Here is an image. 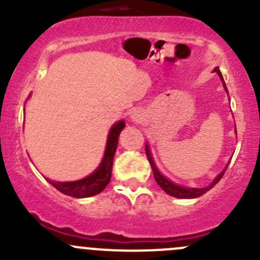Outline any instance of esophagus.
<instances>
[{"mask_svg":"<svg viewBox=\"0 0 260 260\" xmlns=\"http://www.w3.org/2000/svg\"><path fill=\"white\" fill-rule=\"evenodd\" d=\"M129 118L132 122H142L145 119V112L142 109H133L129 113Z\"/></svg>","mask_w":260,"mask_h":260,"instance_id":"34e87169","label":"esophagus"}]
</instances>
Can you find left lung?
I'll return each mask as SVG.
<instances>
[{
  "instance_id": "obj_1",
  "label": "left lung",
  "mask_w": 260,
  "mask_h": 260,
  "mask_svg": "<svg viewBox=\"0 0 260 260\" xmlns=\"http://www.w3.org/2000/svg\"><path fill=\"white\" fill-rule=\"evenodd\" d=\"M215 73H217V75L220 77V79L222 81V85H224V89L225 91L228 93V88L226 85H225V81H224V78H222L221 73H220V69L219 67H216L214 69ZM235 133H237V128H235ZM146 154H147V158H148L149 164H151V167H152V171H153V176H154V180H156V182L158 183L159 187L162 188V190L165 191L166 193H169L170 196H174V198H177V199H195V198H199V196L204 195L205 192H208L210 188L214 187L215 185H216L217 182H219L220 180H221V177L224 176L225 171H226L228 169V165H229V162H228V165L225 166V169L222 170L221 172H220L219 175H217L216 177H215L214 181L210 183L209 186H206V187H201V188H196V187H186V186H182V185H177V183L172 182L171 180L167 179L166 176H164V175L159 172V170L157 169L156 164H154L153 161V157H152V153H151V149H149V145L148 142L146 143Z\"/></svg>"
}]
</instances>
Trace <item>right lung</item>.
<instances>
[{
    "instance_id": "obj_1",
    "label": "right lung",
    "mask_w": 260,
    "mask_h": 260,
    "mask_svg": "<svg viewBox=\"0 0 260 260\" xmlns=\"http://www.w3.org/2000/svg\"><path fill=\"white\" fill-rule=\"evenodd\" d=\"M124 127V120H118L117 123H114L112 125L111 131L108 133L106 151H104V156L102 158V162L99 164L98 169L94 172H91L89 176L77 181H68V182H60V181H52L50 179L46 180L56 190H59L60 192L65 193L68 196H73V198L83 199L98 195L99 192H102L107 187V185L111 181L113 158L115 154V149H117L118 146V137H119L120 132H122Z\"/></svg>"
}]
</instances>
